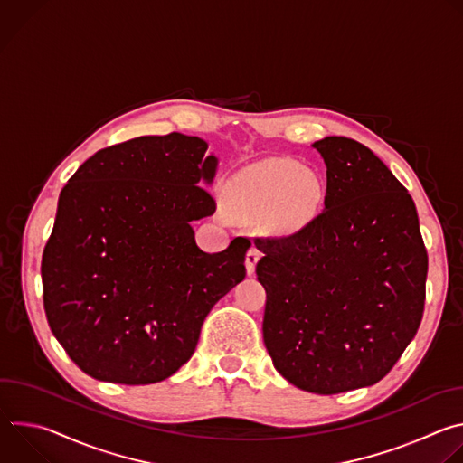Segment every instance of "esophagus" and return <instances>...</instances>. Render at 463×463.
Wrapping results in <instances>:
<instances>
[{"label": "esophagus", "mask_w": 463, "mask_h": 463, "mask_svg": "<svg viewBox=\"0 0 463 463\" xmlns=\"http://www.w3.org/2000/svg\"><path fill=\"white\" fill-rule=\"evenodd\" d=\"M260 260V250L256 247H250L245 254V269H247V275H254L256 271V263Z\"/></svg>", "instance_id": "1"}]
</instances>
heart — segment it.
I'll list each match as a JSON object with an SVG mask.
<instances>
[{"label":"heart","instance_id":"heart-1","mask_svg":"<svg viewBox=\"0 0 463 463\" xmlns=\"http://www.w3.org/2000/svg\"><path fill=\"white\" fill-rule=\"evenodd\" d=\"M225 200L229 211L240 218H268L273 231L297 232L322 213L326 184L313 168L277 159L236 174L227 184Z\"/></svg>","mask_w":463,"mask_h":463}]
</instances>
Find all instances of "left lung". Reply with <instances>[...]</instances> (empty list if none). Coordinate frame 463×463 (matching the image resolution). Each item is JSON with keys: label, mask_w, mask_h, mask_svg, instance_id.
<instances>
[{"label": "left lung", "mask_w": 463, "mask_h": 463, "mask_svg": "<svg viewBox=\"0 0 463 463\" xmlns=\"http://www.w3.org/2000/svg\"><path fill=\"white\" fill-rule=\"evenodd\" d=\"M324 211L306 229L256 238L266 289L263 343L300 390L341 393L381 381L414 339L429 258L407 188L364 145L324 137Z\"/></svg>", "instance_id": "8db88e82"}]
</instances>
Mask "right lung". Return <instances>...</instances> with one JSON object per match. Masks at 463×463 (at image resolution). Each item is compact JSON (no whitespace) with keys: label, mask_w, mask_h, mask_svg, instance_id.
Returning a JSON list of instances; mask_svg holds the SVG:
<instances>
[{"label":"right lung","mask_w":463,"mask_h":463,"mask_svg":"<svg viewBox=\"0 0 463 463\" xmlns=\"http://www.w3.org/2000/svg\"><path fill=\"white\" fill-rule=\"evenodd\" d=\"M183 134L97 152L63 186L42 256L56 341L88 375L150 384L194 354L205 317L245 279L249 240L209 254L192 222L213 216L218 157Z\"/></svg>","instance_id":"1"}]
</instances>
